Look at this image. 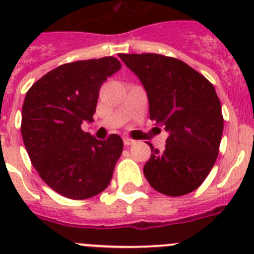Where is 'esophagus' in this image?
Masks as SVG:
<instances>
[{"label": "esophagus", "instance_id": "esophagus-1", "mask_svg": "<svg viewBox=\"0 0 254 254\" xmlns=\"http://www.w3.org/2000/svg\"><path fill=\"white\" fill-rule=\"evenodd\" d=\"M123 142H125L126 146H131V145H133L134 143V140H132V138L129 137H125L123 138Z\"/></svg>", "mask_w": 254, "mask_h": 254}]
</instances>
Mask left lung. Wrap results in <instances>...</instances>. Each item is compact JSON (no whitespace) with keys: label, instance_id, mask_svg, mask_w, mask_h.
<instances>
[{"label":"left lung","instance_id":"1","mask_svg":"<svg viewBox=\"0 0 254 254\" xmlns=\"http://www.w3.org/2000/svg\"><path fill=\"white\" fill-rule=\"evenodd\" d=\"M120 58L147 93L150 120L169 132L164 151L151 149L143 174L155 190L185 196L202 185L219 155L224 118L214 85L183 61L155 53Z\"/></svg>","mask_w":254,"mask_h":254}]
</instances>
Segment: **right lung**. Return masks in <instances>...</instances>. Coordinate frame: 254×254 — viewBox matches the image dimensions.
<instances>
[{"instance_id": "obj_1", "label": "right lung", "mask_w": 254, "mask_h": 254, "mask_svg": "<svg viewBox=\"0 0 254 254\" xmlns=\"http://www.w3.org/2000/svg\"><path fill=\"white\" fill-rule=\"evenodd\" d=\"M121 67L116 57L61 64L26 93L21 134L29 158L40 178L67 198L103 192L122 154L118 134L100 141L81 129L93 121L103 82Z\"/></svg>"}]
</instances>
